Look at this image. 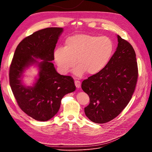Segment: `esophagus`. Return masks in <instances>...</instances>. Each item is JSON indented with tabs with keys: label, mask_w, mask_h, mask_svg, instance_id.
I'll use <instances>...</instances> for the list:
<instances>
[{
	"label": "esophagus",
	"mask_w": 152,
	"mask_h": 152,
	"mask_svg": "<svg viewBox=\"0 0 152 152\" xmlns=\"http://www.w3.org/2000/svg\"><path fill=\"white\" fill-rule=\"evenodd\" d=\"M75 83V86H76V87H77V88H79V87H81V82L79 81L76 80Z\"/></svg>",
	"instance_id": "obj_1"
}]
</instances>
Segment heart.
I'll list each match as a JSON object with an SVG mask.
<instances>
[{"instance_id":"obj_1","label":"heart","mask_w":152,"mask_h":152,"mask_svg":"<svg viewBox=\"0 0 152 152\" xmlns=\"http://www.w3.org/2000/svg\"><path fill=\"white\" fill-rule=\"evenodd\" d=\"M114 49L112 41L107 36L76 34L67 37L65 46L54 50L53 57L61 73L66 74L77 66L73 73L77 77L85 73L94 75L107 65Z\"/></svg>"}]
</instances>
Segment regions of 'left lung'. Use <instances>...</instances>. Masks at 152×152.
I'll list each match as a JSON object with an SVG mask.
<instances>
[{
    "instance_id": "left-lung-1",
    "label": "left lung",
    "mask_w": 152,
    "mask_h": 152,
    "mask_svg": "<svg viewBox=\"0 0 152 152\" xmlns=\"http://www.w3.org/2000/svg\"><path fill=\"white\" fill-rule=\"evenodd\" d=\"M117 37L116 50L105 67L82 83V89L90 99L84 112L95 123L109 122L120 114L136 86L138 67L135 51L129 42Z\"/></svg>"
}]
</instances>
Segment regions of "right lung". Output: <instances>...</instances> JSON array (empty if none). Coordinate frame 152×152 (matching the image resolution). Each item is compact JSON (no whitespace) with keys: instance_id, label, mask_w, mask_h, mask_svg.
Segmentation results:
<instances>
[{"instance_id":"1","label":"right lung","mask_w":152,"mask_h":152,"mask_svg":"<svg viewBox=\"0 0 152 152\" xmlns=\"http://www.w3.org/2000/svg\"><path fill=\"white\" fill-rule=\"evenodd\" d=\"M62 28H47L26 37L18 45L9 70L10 85L18 105L37 121H46L59 110L65 95L76 90L74 79L58 74L51 61ZM42 59L39 62L35 58ZM36 63L39 77L35 86L26 87L20 76L26 67Z\"/></svg>"}]
</instances>
